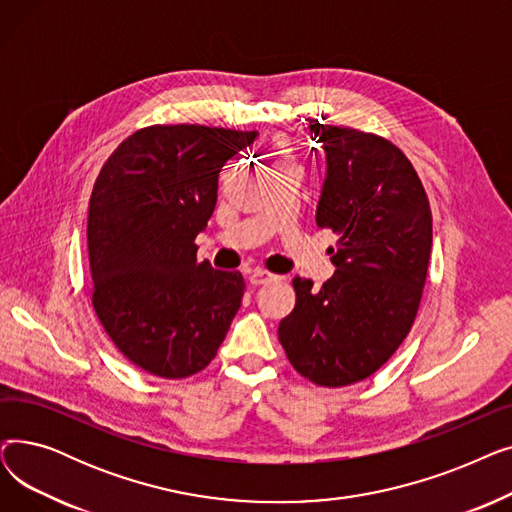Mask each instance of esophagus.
I'll use <instances>...</instances> for the list:
<instances>
[{
	"instance_id": "1",
	"label": "esophagus",
	"mask_w": 512,
	"mask_h": 512,
	"mask_svg": "<svg viewBox=\"0 0 512 512\" xmlns=\"http://www.w3.org/2000/svg\"><path fill=\"white\" fill-rule=\"evenodd\" d=\"M276 280H280L278 276H274V274H267V272H261V270H255L251 276H249V282L253 284V286H261V284H270V282H276Z\"/></svg>"
}]
</instances>
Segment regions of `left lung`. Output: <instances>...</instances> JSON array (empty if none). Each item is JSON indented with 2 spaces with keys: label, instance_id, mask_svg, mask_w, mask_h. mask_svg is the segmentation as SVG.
Wrapping results in <instances>:
<instances>
[{
  "label": "left lung",
  "instance_id": "1",
  "mask_svg": "<svg viewBox=\"0 0 512 512\" xmlns=\"http://www.w3.org/2000/svg\"><path fill=\"white\" fill-rule=\"evenodd\" d=\"M326 153L315 211L338 234L334 276L319 290L294 278L297 305L280 321L288 361L317 386H348L378 371L407 338L432 253V209L396 145L355 128L309 122Z\"/></svg>",
  "mask_w": 512,
  "mask_h": 512
}]
</instances>
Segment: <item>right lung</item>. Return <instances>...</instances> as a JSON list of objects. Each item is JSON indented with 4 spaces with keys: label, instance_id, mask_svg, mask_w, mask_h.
I'll list each match as a JSON object with an SVG mask.
<instances>
[{
    "label": "right lung",
    "instance_id": "right-lung-1",
    "mask_svg": "<svg viewBox=\"0 0 512 512\" xmlns=\"http://www.w3.org/2000/svg\"><path fill=\"white\" fill-rule=\"evenodd\" d=\"M257 132L199 124L137 130L103 164L89 201L93 307L120 353L159 378L205 369L240 309V272L197 261L226 161Z\"/></svg>",
    "mask_w": 512,
    "mask_h": 512
}]
</instances>
